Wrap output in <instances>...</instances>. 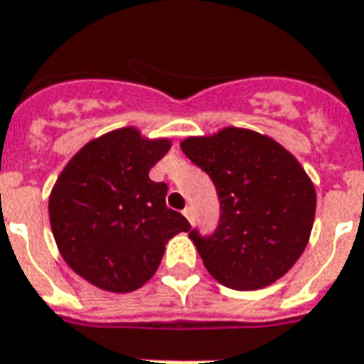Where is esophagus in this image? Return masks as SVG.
Instances as JSON below:
<instances>
[{
  "label": "esophagus",
  "mask_w": 364,
  "mask_h": 364,
  "mask_svg": "<svg viewBox=\"0 0 364 364\" xmlns=\"http://www.w3.org/2000/svg\"><path fill=\"white\" fill-rule=\"evenodd\" d=\"M184 217L190 220V223H193V209L192 207H186L184 209Z\"/></svg>",
  "instance_id": "esophagus-1"
}]
</instances>
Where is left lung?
Segmentation results:
<instances>
[{"mask_svg":"<svg viewBox=\"0 0 364 364\" xmlns=\"http://www.w3.org/2000/svg\"><path fill=\"white\" fill-rule=\"evenodd\" d=\"M180 147L217 186L218 228L209 237L190 232L209 274L240 291L282 278L315 223V186L299 161L270 136L237 127L190 136Z\"/></svg>","mask_w":364,"mask_h":364,"instance_id":"obj_1","label":"left lung"}]
</instances>
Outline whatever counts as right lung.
Wrapping results in <instances>:
<instances>
[{
	"label": "right lung",
	"mask_w": 364,
	"mask_h": 364,
	"mask_svg": "<svg viewBox=\"0 0 364 364\" xmlns=\"http://www.w3.org/2000/svg\"><path fill=\"white\" fill-rule=\"evenodd\" d=\"M124 127L90 140L49 193V224L65 263L95 288L128 294L159 269L166 242L192 226L165 203L166 184L149 180L171 149Z\"/></svg>",
	"instance_id": "right-lung-1"
}]
</instances>
